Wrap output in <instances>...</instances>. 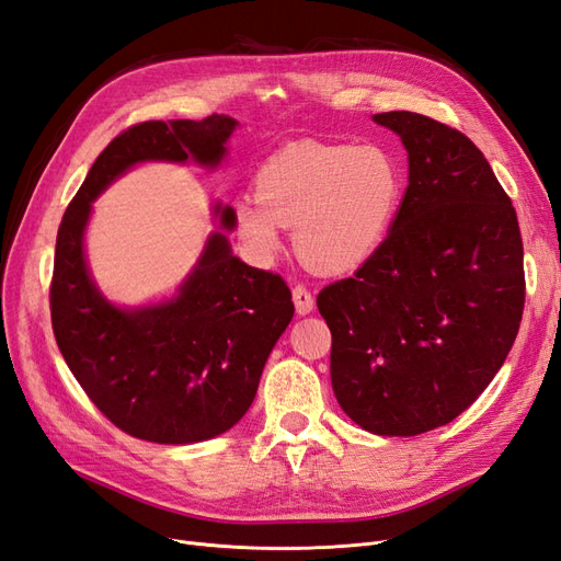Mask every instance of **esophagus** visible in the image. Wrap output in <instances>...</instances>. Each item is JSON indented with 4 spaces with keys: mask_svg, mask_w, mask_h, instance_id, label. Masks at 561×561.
I'll list each match as a JSON object with an SVG mask.
<instances>
[{
    "mask_svg": "<svg viewBox=\"0 0 561 561\" xmlns=\"http://www.w3.org/2000/svg\"><path fill=\"white\" fill-rule=\"evenodd\" d=\"M293 299H295V309H297L299 316L311 313L313 307H316V299H313L311 290H309L307 285H301V283L293 287Z\"/></svg>",
    "mask_w": 561,
    "mask_h": 561,
    "instance_id": "esophagus-1",
    "label": "esophagus"
}]
</instances>
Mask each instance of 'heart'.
<instances>
[{
	"label": "heart",
	"mask_w": 561,
	"mask_h": 561,
	"mask_svg": "<svg viewBox=\"0 0 561 561\" xmlns=\"http://www.w3.org/2000/svg\"><path fill=\"white\" fill-rule=\"evenodd\" d=\"M404 171L381 145L304 142L268 157L254 194L233 206V229L252 260H274L295 227L301 257L325 271H348L375 254L396 222Z\"/></svg>",
	"instance_id": "1"
}]
</instances>
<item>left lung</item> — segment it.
Masks as SVG:
<instances>
[{"instance_id": "8db88e82", "label": "left lung", "mask_w": 561, "mask_h": 561, "mask_svg": "<svg viewBox=\"0 0 561 561\" xmlns=\"http://www.w3.org/2000/svg\"><path fill=\"white\" fill-rule=\"evenodd\" d=\"M410 154V186L381 248L318 293L336 402L377 435L454 421L505 363L524 311L511 196L474 142L414 112L375 114Z\"/></svg>"}]
</instances>
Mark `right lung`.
Segmentation results:
<instances>
[{"instance_id": "obj_1", "label": "right lung", "mask_w": 561, "mask_h": 561, "mask_svg": "<svg viewBox=\"0 0 561 561\" xmlns=\"http://www.w3.org/2000/svg\"><path fill=\"white\" fill-rule=\"evenodd\" d=\"M236 118L142 122L100 151L67 206L50 278V325L83 393L118 431L159 445H190L229 431L257 393L271 348L295 316L293 293L271 271L233 257L213 233L175 299L124 311L95 290L83 262L91 201L138 161L217 165ZM219 210V208H217ZM233 227V210H222Z\"/></svg>"}]
</instances>
